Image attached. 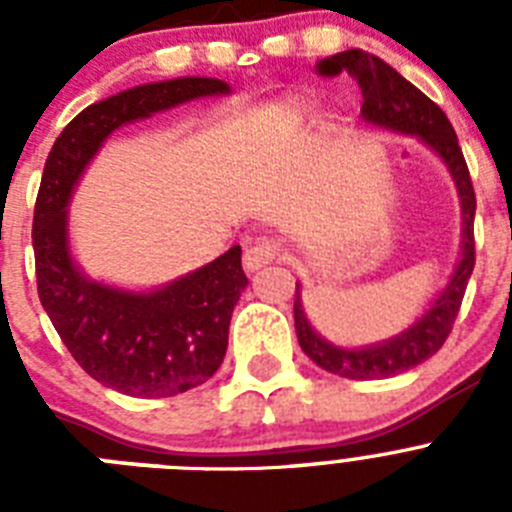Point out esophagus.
I'll return each instance as SVG.
<instances>
[{
	"label": "esophagus",
	"instance_id": "obj_1",
	"mask_svg": "<svg viewBox=\"0 0 512 512\" xmlns=\"http://www.w3.org/2000/svg\"><path fill=\"white\" fill-rule=\"evenodd\" d=\"M279 251H282V243H279L277 238H259V241H253L251 246H246L243 264H246L248 271H256L277 259Z\"/></svg>",
	"mask_w": 512,
	"mask_h": 512
}]
</instances>
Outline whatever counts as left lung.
I'll return each instance as SVG.
<instances>
[{
  "instance_id": "obj_1",
  "label": "left lung",
  "mask_w": 512,
  "mask_h": 512,
  "mask_svg": "<svg viewBox=\"0 0 512 512\" xmlns=\"http://www.w3.org/2000/svg\"><path fill=\"white\" fill-rule=\"evenodd\" d=\"M318 71L323 76H336L341 71L354 76L359 81L361 94H364L361 117L377 128L415 135V138L423 140L425 146L446 164L461 200V225L464 228H461L459 264H456L449 284L425 310L423 318L415 320L408 330H402L400 336L364 348L333 346L325 338H320L307 323L305 307L300 300V284H297L295 328L302 351L320 369L338 374V377L387 379L431 359L449 338L464 292H467L469 277L474 271V210H477V200H474L467 161H464L459 138L451 128L449 117L443 115L441 107L425 97L418 87H413L408 79H402L390 63H384L382 58L372 56V53L359 51V48H351V51L336 53V56L320 61Z\"/></svg>"
}]
</instances>
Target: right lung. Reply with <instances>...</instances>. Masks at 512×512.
<instances>
[{
    "instance_id": "add662e5",
    "label": "right lung",
    "mask_w": 512,
    "mask_h": 512,
    "mask_svg": "<svg viewBox=\"0 0 512 512\" xmlns=\"http://www.w3.org/2000/svg\"><path fill=\"white\" fill-rule=\"evenodd\" d=\"M228 92L225 81L205 76L120 92L79 112L45 161L33 215L38 297L76 364L122 395L174 397L220 369L230 315L248 284L241 246L166 287L130 292L81 274L71 259L66 207L112 130L189 99Z\"/></svg>"
}]
</instances>
